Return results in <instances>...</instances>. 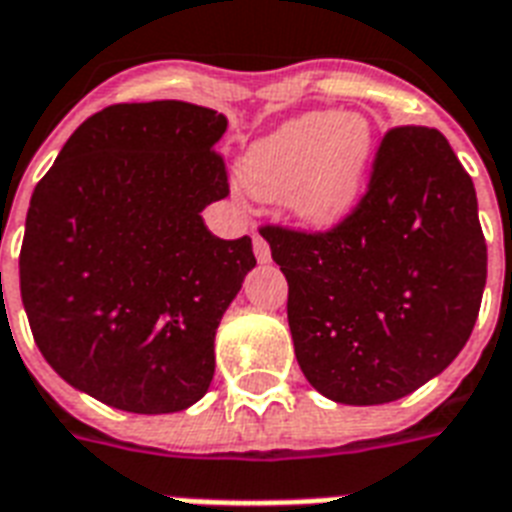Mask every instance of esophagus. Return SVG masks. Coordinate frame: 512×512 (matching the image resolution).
Wrapping results in <instances>:
<instances>
[{"label": "esophagus", "instance_id": "esophagus-1", "mask_svg": "<svg viewBox=\"0 0 512 512\" xmlns=\"http://www.w3.org/2000/svg\"><path fill=\"white\" fill-rule=\"evenodd\" d=\"M253 253H256V259L261 261V264H267L269 259H272V251H269V243L264 240L261 235H253Z\"/></svg>", "mask_w": 512, "mask_h": 512}]
</instances>
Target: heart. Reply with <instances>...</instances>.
<instances>
[{
    "mask_svg": "<svg viewBox=\"0 0 512 512\" xmlns=\"http://www.w3.org/2000/svg\"><path fill=\"white\" fill-rule=\"evenodd\" d=\"M374 157L363 117L310 112L261 138L243 157L245 189L259 200H288L312 227H336L358 205Z\"/></svg>",
    "mask_w": 512,
    "mask_h": 512,
    "instance_id": "obj_1",
    "label": "heart"
}]
</instances>
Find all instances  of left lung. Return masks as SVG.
<instances>
[{
    "label": "left lung",
    "mask_w": 512,
    "mask_h": 512,
    "mask_svg": "<svg viewBox=\"0 0 512 512\" xmlns=\"http://www.w3.org/2000/svg\"><path fill=\"white\" fill-rule=\"evenodd\" d=\"M288 280L307 382L347 406L414 392L457 358L486 285L473 178L425 125L384 133L366 194L326 232L261 227Z\"/></svg>",
    "instance_id": "8db88e82"
}]
</instances>
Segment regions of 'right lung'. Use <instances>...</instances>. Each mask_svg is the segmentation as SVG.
<instances>
[{"label":"right lung","instance_id":"add662e5","mask_svg":"<svg viewBox=\"0 0 512 512\" xmlns=\"http://www.w3.org/2000/svg\"><path fill=\"white\" fill-rule=\"evenodd\" d=\"M227 117L186 101L87 117L31 194L21 299L55 374L133 414L184 411L208 392L213 339L251 237L221 240L202 208L229 194L213 146Z\"/></svg>","mask_w":512,"mask_h":512}]
</instances>
